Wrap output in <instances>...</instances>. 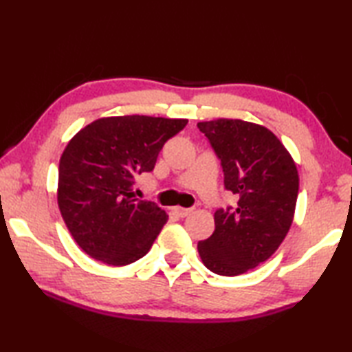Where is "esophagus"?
I'll list each match as a JSON object with an SVG mask.
<instances>
[{
	"label": "esophagus",
	"instance_id": "esophagus-1",
	"mask_svg": "<svg viewBox=\"0 0 352 352\" xmlns=\"http://www.w3.org/2000/svg\"><path fill=\"white\" fill-rule=\"evenodd\" d=\"M175 212H177L180 217H188L189 214L192 212V208H182V206H177V208H175Z\"/></svg>",
	"mask_w": 352,
	"mask_h": 352
}]
</instances>
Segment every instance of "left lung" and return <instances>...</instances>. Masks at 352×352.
Returning <instances> with one entry per match:
<instances>
[{
    "instance_id": "1",
    "label": "left lung",
    "mask_w": 352,
    "mask_h": 352,
    "mask_svg": "<svg viewBox=\"0 0 352 352\" xmlns=\"http://www.w3.org/2000/svg\"><path fill=\"white\" fill-rule=\"evenodd\" d=\"M197 127L223 170V186L239 200L214 212L216 230L199 242L211 272L242 275L276 252L294 220L298 170L269 129L241 119H216Z\"/></svg>"
}]
</instances>
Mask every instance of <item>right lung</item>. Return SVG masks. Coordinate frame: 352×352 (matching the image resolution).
Returning a JSON list of instances; mask_svg holds the SVG:
<instances>
[{"label": "right lung", "instance_id": "1", "mask_svg": "<svg viewBox=\"0 0 352 352\" xmlns=\"http://www.w3.org/2000/svg\"><path fill=\"white\" fill-rule=\"evenodd\" d=\"M188 119L100 118L68 142L58 164V208L71 236L91 258L127 265L151 250L168 214L135 199L136 177L152 172L164 142Z\"/></svg>", "mask_w": 352, "mask_h": 352}]
</instances>
